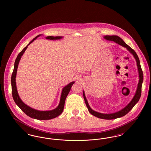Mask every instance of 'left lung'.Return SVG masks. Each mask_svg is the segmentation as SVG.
<instances>
[{"mask_svg": "<svg viewBox=\"0 0 151 151\" xmlns=\"http://www.w3.org/2000/svg\"><path fill=\"white\" fill-rule=\"evenodd\" d=\"M104 38L106 40L115 42V43H118L123 47H126L127 49V50L129 51L131 54H132L133 57L135 59L136 62H137L138 73H139V83H138L137 86L136 93L135 94L134 97L132 98V99L128 104V105L127 106H126L124 108L121 109V110H119L117 112H115V113H110V114H104V113L97 112L93 110H92L90 107V106L89 105L88 101L86 100L84 91H83V96H84V101H85V102L86 104V107L88 109L89 112L91 114H92L97 118L103 119H116L118 118L122 117L123 116L127 114L129 111L134 108V106L135 105V104L139 100L140 96H141L142 86V84H143V73L142 68H141L139 59V57H138L136 52L132 49H131L129 45H127L126 43H125L122 38H121L118 36H115V35H114V36H105L104 37Z\"/></svg>", "mask_w": 151, "mask_h": 151, "instance_id": "8db88e82", "label": "left lung"}]
</instances>
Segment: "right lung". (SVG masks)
Segmentation results:
<instances>
[{
    "label": "right lung",
    "instance_id": "1",
    "mask_svg": "<svg viewBox=\"0 0 151 151\" xmlns=\"http://www.w3.org/2000/svg\"><path fill=\"white\" fill-rule=\"evenodd\" d=\"M42 35H39L34 38L33 40H32L29 42L26 47H25L22 51L18 54L17 57L16 58L14 62V71L12 74L11 76V86H12V97L14 100V102L20 108L22 111L26 114L29 117L38 119V120H49L54 118L57 117L58 116L60 115L63 112L64 106H65V99L68 95V93L70 92L71 90V88L72 87V85L75 83V81L71 82L70 84L65 86L62 91L61 96H60V102L57 108L51 110H48V111H40L36 110L35 109L30 108L27 105H26L25 103L22 102L21 99L19 97V95L17 92V87H16V73L17 71L18 65L19 63V62L20 60V59L22 58V55L24 53V52L28 48V46L29 45L30 43H32L36 38ZM63 37L62 36H57V37H53V36H47L46 37L47 40H60Z\"/></svg>",
    "mask_w": 151,
    "mask_h": 151
}]
</instances>
